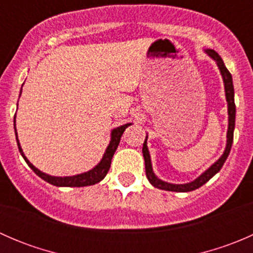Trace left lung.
I'll list each match as a JSON object with an SVG mask.
<instances>
[{
  "mask_svg": "<svg viewBox=\"0 0 253 253\" xmlns=\"http://www.w3.org/2000/svg\"><path fill=\"white\" fill-rule=\"evenodd\" d=\"M206 53L216 62V66H218L219 71H220V75L221 77H223V82H224V89H225V98H226V101H228V115H229V125H228V132H226L225 150H224V153L221 154V157L219 158V159L216 160L211 167H209L203 174L198 176L196 180L191 181V182L188 183H180V185H177V183L165 182V181L160 180V178L154 174V171H153V167H152V160H150L149 150H148V145H147V139H148V136H147L144 139V143H143V149H142L143 157H144V163H145V175H147L148 181H149L154 187L160 188V190L171 191V192H190V191L196 190V188H200L201 186H203L206 182H208V181L211 180L216 172L220 171L221 167L224 165L226 158L229 157V153H230L231 145H233V141H234V129H235V115H236L235 101H234L233 77H231L230 72H229L228 68H226L225 65H224L221 57L215 52V51L211 50V48H207Z\"/></svg>",
  "mask_w": 253,
  "mask_h": 253,
  "instance_id": "obj_1",
  "label": "left lung"
}]
</instances>
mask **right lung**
Masks as SVG:
<instances>
[{"label":"right lung","instance_id":"right-lung-1","mask_svg":"<svg viewBox=\"0 0 253 253\" xmlns=\"http://www.w3.org/2000/svg\"><path fill=\"white\" fill-rule=\"evenodd\" d=\"M22 93V90H20ZM20 96V94H19ZM132 125L131 122L126 125H122V126L116 127L111 131V139L110 143H109L108 148H106L105 153L103 155V159L100 160L98 165L93 168L89 171L83 172V174H78V175H73V176H51L48 174H45V172L40 171L39 169L34 167L29 160L27 159V157L23 153L22 147H20L19 139H18V134H17V129H16V115H14V132H16V139H17V144H18V149H19L20 154L22 157L24 158L25 163L29 165L30 169L35 172L39 177H42V180L46 181V182L51 183L53 186H57V187H84V186H90V185H95V183L100 182L104 177H105L106 174H108L109 169H110L111 165V159L114 157L115 152L117 149V145H119L120 139H121L122 133L125 132V129L127 127Z\"/></svg>","mask_w":253,"mask_h":253}]
</instances>
